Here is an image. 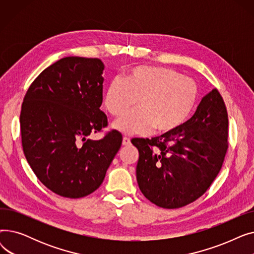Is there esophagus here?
Masks as SVG:
<instances>
[{"label":"esophagus","mask_w":254,"mask_h":254,"mask_svg":"<svg viewBox=\"0 0 254 254\" xmlns=\"http://www.w3.org/2000/svg\"><path fill=\"white\" fill-rule=\"evenodd\" d=\"M129 143H130L129 138L124 137V139H123V145H124V146H127V145H129Z\"/></svg>","instance_id":"1"}]
</instances>
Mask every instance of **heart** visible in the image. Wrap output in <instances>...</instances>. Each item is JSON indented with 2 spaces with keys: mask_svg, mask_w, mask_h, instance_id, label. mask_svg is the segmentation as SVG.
I'll return each mask as SVG.
<instances>
[{
  "mask_svg": "<svg viewBox=\"0 0 254 254\" xmlns=\"http://www.w3.org/2000/svg\"><path fill=\"white\" fill-rule=\"evenodd\" d=\"M197 86L191 78L162 66H137L125 80L114 77L106 88L104 104L112 115L139 107L119 117L113 128L126 136L167 132L181 126L191 113ZM138 101H136V99Z\"/></svg>",
  "mask_w": 254,
  "mask_h": 254,
  "instance_id": "heart-1",
  "label": "heart"
}]
</instances>
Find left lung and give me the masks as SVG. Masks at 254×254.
<instances>
[{"label": "left lung", "mask_w": 254, "mask_h": 254, "mask_svg": "<svg viewBox=\"0 0 254 254\" xmlns=\"http://www.w3.org/2000/svg\"><path fill=\"white\" fill-rule=\"evenodd\" d=\"M228 127L224 102L213 88L175 129L150 140L132 139L139 150L136 176L144 196L158 207L176 209L203 195L222 167Z\"/></svg>", "instance_id": "left-lung-1"}]
</instances>
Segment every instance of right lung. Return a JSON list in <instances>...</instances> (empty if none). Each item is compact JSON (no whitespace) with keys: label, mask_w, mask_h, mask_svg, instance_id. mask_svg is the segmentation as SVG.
Returning a JSON list of instances; mask_svg holds the SVG:
<instances>
[{"label":"right lung","mask_w":254,"mask_h":254,"mask_svg":"<svg viewBox=\"0 0 254 254\" xmlns=\"http://www.w3.org/2000/svg\"><path fill=\"white\" fill-rule=\"evenodd\" d=\"M104 68L99 59L64 58L34 80L23 99V153L37 178L61 196L83 197L98 190L122 146L117 130L87 139L108 124L100 109Z\"/></svg>","instance_id":"right-lung-1"}]
</instances>
